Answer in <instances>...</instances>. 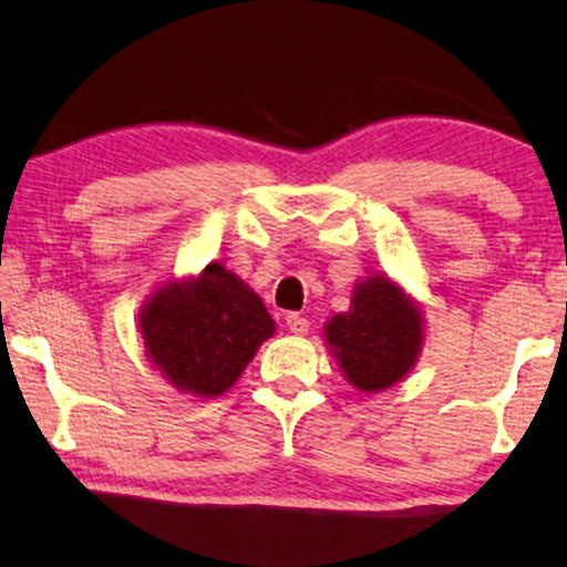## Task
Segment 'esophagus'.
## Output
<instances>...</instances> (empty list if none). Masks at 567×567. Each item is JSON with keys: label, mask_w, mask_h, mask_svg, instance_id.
<instances>
[{"label": "esophagus", "mask_w": 567, "mask_h": 567, "mask_svg": "<svg viewBox=\"0 0 567 567\" xmlns=\"http://www.w3.org/2000/svg\"><path fill=\"white\" fill-rule=\"evenodd\" d=\"M285 322H287V328H290V332H295V336H305V332L310 330V322H308V318L298 316V312H287V316H285Z\"/></svg>", "instance_id": "obj_1"}]
</instances>
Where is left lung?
<instances>
[{
	"mask_svg": "<svg viewBox=\"0 0 567 567\" xmlns=\"http://www.w3.org/2000/svg\"><path fill=\"white\" fill-rule=\"evenodd\" d=\"M326 343L350 385L363 393L403 381L424 346L419 305L385 275L355 282L350 310L326 322Z\"/></svg>",
	"mask_w": 567,
	"mask_h": 567,
	"instance_id": "obj_1",
	"label": "left lung"
}]
</instances>
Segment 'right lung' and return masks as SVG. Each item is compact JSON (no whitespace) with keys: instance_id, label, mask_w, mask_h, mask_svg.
<instances>
[{"instance_id":"1","label":"right lung","mask_w":567,"mask_h":567,"mask_svg":"<svg viewBox=\"0 0 567 567\" xmlns=\"http://www.w3.org/2000/svg\"><path fill=\"white\" fill-rule=\"evenodd\" d=\"M148 361L178 391L217 399L275 336L265 302L221 262L199 277L168 280L138 312Z\"/></svg>"}]
</instances>
